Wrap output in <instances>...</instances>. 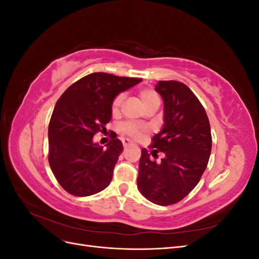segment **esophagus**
<instances>
[{"label": "esophagus", "instance_id": "34e87169", "mask_svg": "<svg viewBox=\"0 0 259 259\" xmlns=\"http://www.w3.org/2000/svg\"><path fill=\"white\" fill-rule=\"evenodd\" d=\"M130 145H132V142H131L130 139H123V146H124V148L128 147Z\"/></svg>", "mask_w": 259, "mask_h": 259}]
</instances>
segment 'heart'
I'll return each instance as SVG.
<instances>
[{"instance_id":"obj_1","label":"heart","mask_w":259,"mask_h":259,"mask_svg":"<svg viewBox=\"0 0 259 259\" xmlns=\"http://www.w3.org/2000/svg\"><path fill=\"white\" fill-rule=\"evenodd\" d=\"M139 97H140V100H142V104L144 106V108L148 105H150L152 103H154V101H160L159 99V96L158 94H156L154 91L152 90H142L139 93ZM123 94H119L117 95L111 104V111H112V114H117L120 111V108L122 106V103H123ZM121 130L123 133H125V134L128 135L130 137L132 138H135V139H138L142 137L143 135V128L139 126V125L137 124H134V123H124L121 125Z\"/></svg>"}]
</instances>
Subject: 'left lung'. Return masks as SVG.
<instances>
[{"label": "left lung", "mask_w": 259, "mask_h": 259, "mask_svg": "<svg viewBox=\"0 0 259 259\" xmlns=\"http://www.w3.org/2000/svg\"><path fill=\"white\" fill-rule=\"evenodd\" d=\"M155 91L163 98L164 125L152 138L151 154L163 152L160 163L142 149L137 187L154 204L182 201L198 185L207 166L211 135L207 114L192 91L182 82L159 81Z\"/></svg>", "instance_id": "left-lung-1"}]
</instances>
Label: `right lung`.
<instances>
[{"instance_id": "add662e5", "label": "right lung", "mask_w": 259, "mask_h": 259, "mask_svg": "<svg viewBox=\"0 0 259 259\" xmlns=\"http://www.w3.org/2000/svg\"><path fill=\"white\" fill-rule=\"evenodd\" d=\"M140 81L95 72L69 86L58 99L49 125V162L70 194L88 197L110 184L123 145L113 138L104 149L93 137L110 122L115 96Z\"/></svg>"}]
</instances>
